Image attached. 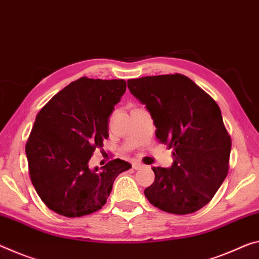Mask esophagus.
<instances>
[{"mask_svg":"<svg viewBox=\"0 0 259 259\" xmlns=\"http://www.w3.org/2000/svg\"><path fill=\"white\" fill-rule=\"evenodd\" d=\"M143 167H144V165H143V163H141L139 161H133V168H134V169L138 170V169H142Z\"/></svg>","mask_w":259,"mask_h":259,"instance_id":"esophagus-1","label":"esophagus"}]
</instances>
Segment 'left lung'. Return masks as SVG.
Wrapping results in <instances>:
<instances>
[{"label":"left lung","mask_w":259,"mask_h":259,"mask_svg":"<svg viewBox=\"0 0 259 259\" xmlns=\"http://www.w3.org/2000/svg\"><path fill=\"white\" fill-rule=\"evenodd\" d=\"M146 105L155 136L173 149L170 168L153 167L154 182L144 190L153 206L173 214L198 211L218 191L229 169L232 141L219 106L190 78L146 76L128 80Z\"/></svg>","instance_id":"obj_1"}]
</instances>
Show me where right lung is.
<instances>
[{
	"label": "right lung",
	"instance_id": "1",
	"mask_svg": "<svg viewBox=\"0 0 259 259\" xmlns=\"http://www.w3.org/2000/svg\"><path fill=\"white\" fill-rule=\"evenodd\" d=\"M126 85L123 79L81 77L41 108L26 142L32 184L57 214L76 218L104 206L114 180L131 168L114 159L91 170L89 161L108 138V122Z\"/></svg>",
	"mask_w": 259,
	"mask_h": 259
}]
</instances>
